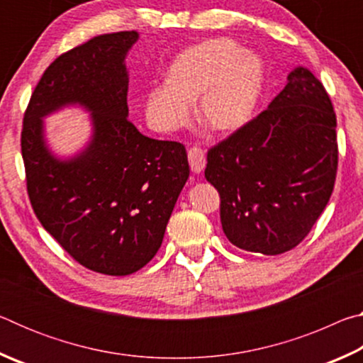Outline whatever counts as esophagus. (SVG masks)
<instances>
[{
    "instance_id": "esophagus-1",
    "label": "esophagus",
    "mask_w": 363,
    "mask_h": 363,
    "mask_svg": "<svg viewBox=\"0 0 363 363\" xmlns=\"http://www.w3.org/2000/svg\"><path fill=\"white\" fill-rule=\"evenodd\" d=\"M189 164H190V169L194 171V173H201V171L205 169V164H206V157H205V152L200 149V147H190L189 149Z\"/></svg>"
}]
</instances>
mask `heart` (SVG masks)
I'll return each mask as SVG.
<instances>
[{"mask_svg": "<svg viewBox=\"0 0 363 363\" xmlns=\"http://www.w3.org/2000/svg\"><path fill=\"white\" fill-rule=\"evenodd\" d=\"M262 59L229 38H213L184 49L168 70V82L145 96V118L157 131H174L196 115L214 133H233L256 112L264 88Z\"/></svg>", "mask_w": 363, "mask_h": 363, "instance_id": "1", "label": "heart"}]
</instances>
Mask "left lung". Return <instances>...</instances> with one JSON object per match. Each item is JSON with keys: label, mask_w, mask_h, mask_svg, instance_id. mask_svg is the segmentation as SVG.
Segmentation results:
<instances>
[{"label": "left lung", "mask_w": 363, "mask_h": 363, "mask_svg": "<svg viewBox=\"0 0 363 363\" xmlns=\"http://www.w3.org/2000/svg\"><path fill=\"white\" fill-rule=\"evenodd\" d=\"M206 160L229 242L267 256L293 250L335 187L336 115L323 84L294 69L269 107L213 145Z\"/></svg>", "instance_id": "1"}]
</instances>
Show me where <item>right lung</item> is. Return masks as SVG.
Masks as SVG:
<instances>
[{"label":"right lung","instance_id":"obj_1","mask_svg":"<svg viewBox=\"0 0 363 363\" xmlns=\"http://www.w3.org/2000/svg\"><path fill=\"white\" fill-rule=\"evenodd\" d=\"M138 38L106 33L60 54L23 115L21 147L36 218L73 259L106 275H130L157 255L189 177L186 147L147 138L128 120L125 57ZM70 103L90 110L95 134L62 162L47 150L40 118Z\"/></svg>","mask_w":363,"mask_h":363}]
</instances>
